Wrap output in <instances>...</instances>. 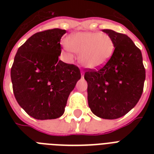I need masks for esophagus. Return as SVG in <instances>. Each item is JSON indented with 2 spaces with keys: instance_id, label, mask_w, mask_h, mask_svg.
Instances as JSON below:
<instances>
[{
  "instance_id": "1",
  "label": "esophagus",
  "mask_w": 154,
  "mask_h": 154,
  "mask_svg": "<svg viewBox=\"0 0 154 154\" xmlns=\"http://www.w3.org/2000/svg\"><path fill=\"white\" fill-rule=\"evenodd\" d=\"M83 76H84V72H82V77H83Z\"/></svg>"
}]
</instances>
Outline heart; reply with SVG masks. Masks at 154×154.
<instances>
[{
    "instance_id": "obj_1",
    "label": "heart",
    "mask_w": 154,
    "mask_h": 154,
    "mask_svg": "<svg viewBox=\"0 0 154 154\" xmlns=\"http://www.w3.org/2000/svg\"><path fill=\"white\" fill-rule=\"evenodd\" d=\"M63 45L69 53H77L82 65L97 69L109 60L114 52V42L110 36L99 32H78L72 35Z\"/></svg>"
}]
</instances>
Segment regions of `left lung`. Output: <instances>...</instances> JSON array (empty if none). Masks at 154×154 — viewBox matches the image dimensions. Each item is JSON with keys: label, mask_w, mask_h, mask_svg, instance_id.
Returning a JSON list of instances; mask_svg holds the SVG:
<instances>
[{"label": "left lung", "mask_w": 154, "mask_h": 154, "mask_svg": "<svg viewBox=\"0 0 154 154\" xmlns=\"http://www.w3.org/2000/svg\"><path fill=\"white\" fill-rule=\"evenodd\" d=\"M114 42V52L105 65L85 72L88 102L94 114L117 119L129 112L143 92L146 69L141 50L128 36L103 29Z\"/></svg>", "instance_id": "8db88e82"}]
</instances>
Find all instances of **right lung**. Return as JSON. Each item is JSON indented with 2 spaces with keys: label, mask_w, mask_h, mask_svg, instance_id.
Wrapping results in <instances>:
<instances>
[{
  "label": "right lung",
  "mask_w": 154,
  "mask_h": 154,
  "mask_svg": "<svg viewBox=\"0 0 154 154\" xmlns=\"http://www.w3.org/2000/svg\"><path fill=\"white\" fill-rule=\"evenodd\" d=\"M66 31L53 29L30 37L16 53L11 68L15 98L37 120L56 119L65 112L70 92L81 78L77 65L58 60Z\"/></svg>",
  "instance_id": "right-lung-1"
}]
</instances>
